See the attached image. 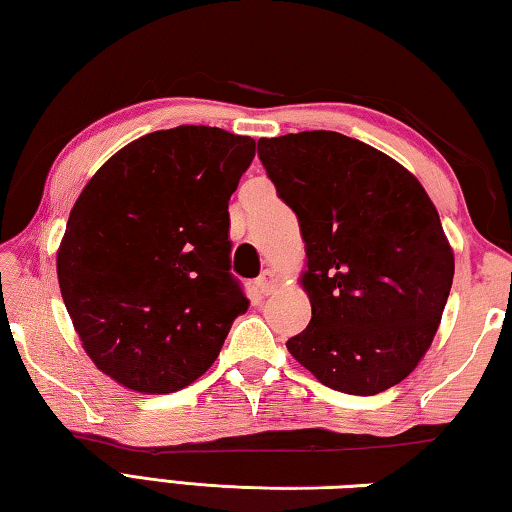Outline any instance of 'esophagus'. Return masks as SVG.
<instances>
[{
    "label": "esophagus",
    "mask_w": 512,
    "mask_h": 512,
    "mask_svg": "<svg viewBox=\"0 0 512 512\" xmlns=\"http://www.w3.org/2000/svg\"><path fill=\"white\" fill-rule=\"evenodd\" d=\"M277 284H280V280H277V275L271 271V268H266V271L255 280V287L259 293H262V296L273 293L277 289Z\"/></svg>",
    "instance_id": "1"
}]
</instances>
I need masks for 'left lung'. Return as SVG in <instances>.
<instances>
[{"label": "left lung", "mask_w": 512, "mask_h": 512, "mask_svg": "<svg viewBox=\"0 0 512 512\" xmlns=\"http://www.w3.org/2000/svg\"><path fill=\"white\" fill-rule=\"evenodd\" d=\"M257 153L307 250V329L289 352L320 384L377 395L418 366L454 280V253L413 173L354 137H262Z\"/></svg>", "instance_id": "left-lung-1"}]
</instances>
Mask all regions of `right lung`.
I'll use <instances>...</instances> for the list:
<instances>
[{
    "label": "right lung",
    "mask_w": 512,
    "mask_h": 512,
    "mask_svg": "<svg viewBox=\"0 0 512 512\" xmlns=\"http://www.w3.org/2000/svg\"><path fill=\"white\" fill-rule=\"evenodd\" d=\"M253 137L155 131L117 151L69 212L58 284L88 357L137 393H173L219 357L248 309L230 214Z\"/></svg>",
    "instance_id": "1"
}]
</instances>
